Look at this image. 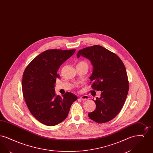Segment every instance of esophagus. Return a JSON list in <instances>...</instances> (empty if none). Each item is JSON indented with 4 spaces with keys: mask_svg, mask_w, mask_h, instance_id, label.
Returning <instances> with one entry per match:
<instances>
[{
    "mask_svg": "<svg viewBox=\"0 0 153 153\" xmlns=\"http://www.w3.org/2000/svg\"><path fill=\"white\" fill-rule=\"evenodd\" d=\"M80 99L82 100H88L89 98L87 95H83V96H80Z\"/></svg>",
    "mask_w": 153,
    "mask_h": 153,
    "instance_id": "esophagus-1",
    "label": "esophagus"
}]
</instances>
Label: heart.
Returning <instances> with one entry per match:
<instances>
[{
  "mask_svg": "<svg viewBox=\"0 0 153 153\" xmlns=\"http://www.w3.org/2000/svg\"><path fill=\"white\" fill-rule=\"evenodd\" d=\"M80 63V62H79Z\"/></svg>",
  "mask_w": 153,
  "mask_h": 153,
  "instance_id": "heart-1",
  "label": "heart"
}]
</instances>
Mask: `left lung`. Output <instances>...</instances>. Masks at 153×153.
<instances>
[{
  "label": "left lung",
  "instance_id": "1",
  "mask_svg": "<svg viewBox=\"0 0 153 153\" xmlns=\"http://www.w3.org/2000/svg\"><path fill=\"white\" fill-rule=\"evenodd\" d=\"M80 56L89 59L94 66L89 77L91 87L102 91L101 97L94 100L96 108L88 117L99 123L108 122L119 113L128 94L129 82L125 66L115 53L100 45L80 50L77 58Z\"/></svg>",
  "mask_w": 153,
  "mask_h": 153
}]
</instances>
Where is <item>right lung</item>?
I'll use <instances>...</instances> for the list:
<instances>
[{
	"instance_id": "add662e5",
	"label": "right lung",
	"mask_w": 153,
	"mask_h": 153,
	"mask_svg": "<svg viewBox=\"0 0 153 153\" xmlns=\"http://www.w3.org/2000/svg\"><path fill=\"white\" fill-rule=\"evenodd\" d=\"M75 49H51L42 52L26 66L22 81L23 95L31 114L48 126L60 123L66 118L77 97L71 92L62 96L55 92L54 84L59 66L70 58Z\"/></svg>"
}]
</instances>
